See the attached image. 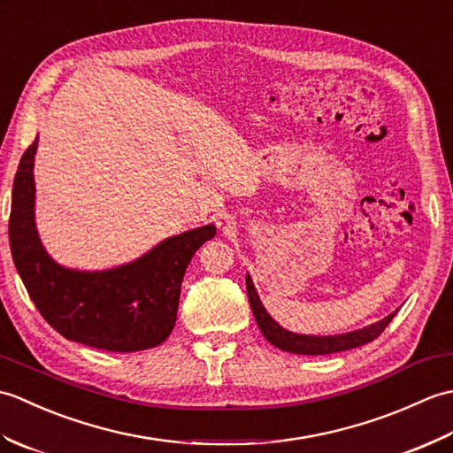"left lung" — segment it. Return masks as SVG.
Masks as SVG:
<instances>
[{
	"instance_id": "1",
	"label": "left lung",
	"mask_w": 453,
	"mask_h": 453,
	"mask_svg": "<svg viewBox=\"0 0 453 453\" xmlns=\"http://www.w3.org/2000/svg\"><path fill=\"white\" fill-rule=\"evenodd\" d=\"M247 296H249V303H251L255 321L258 325V329H261V333L265 334V339L271 344H274L276 349L286 350V352H294V354H305V356L334 354V352L358 349V346H362V344H368L373 339H378V336L383 333V329H386V326L391 323V319L397 313V311H393L388 317H383V319L378 323L364 326V329H358V331L344 333V334H329V336L297 334L292 331H286L284 326L278 325L273 317L268 315L265 305L261 303V300H258L253 280L249 274H247Z\"/></svg>"
}]
</instances>
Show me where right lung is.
Masks as SVG:
<instances>
[{"instance_id":"obj_1","label":"right lung","mask_w":453,"mask_h":453,"mask_svg":"<svg viewBox=\"0 0 453 453\" xmlns=\"http://www.w3.org/2000/svg\"><path fill=\"white\" fill-rule=\"evenodd\" d=\"M27 148L13 180L9 245L17 273L48 325L67 341L111 352L153 349L177 321L182 276L198 247L216 235L202 226L161 242L134 263L81 273L54 263L35 226V153Z\"/></svg>"}]
</instances>
